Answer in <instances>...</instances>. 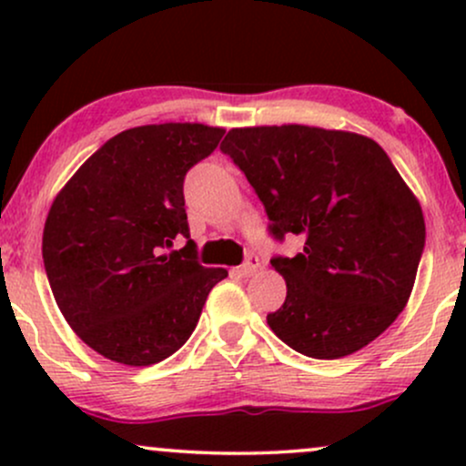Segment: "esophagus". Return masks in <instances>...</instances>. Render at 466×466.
<instances>
[{"label":"esophagus","mask_w":466,"mask_h":466,"mask_svg":"<svg viewBox=\"0 0 466 466\" xmlns=\"http://www.w3.org/2000/svg\"><path fill=\"white\" fill-rule=\"evenodd\" d=\"M258 267H260L258 256H256V254H249L248 258H245V263L238 267V274H240V276H254V274H256V269H258Z\"/></svg>","instance_id":"esophagus-1"}]
</instances>
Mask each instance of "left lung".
Instances as JSON below:
<instances>
[{
    "label": "left lung",
    "mask_w": 466,
    "mask_h": 466,
    "mask_svg": "<svg viewBox=\"0 0 466 466\" xmlns=\"http://www.w3.org/2000/svg\"><path fill=\"white\" fill-rule=\"evenodd\" d=\"M221 151L263 201L271 237L304 240L293 258H271L287 298L269 329L313 360L377 339L408 304L425 249L422 210L388 153L304 125L232 129Z\"/></svg>",
    "instance_id": "1"
}]
</instances>
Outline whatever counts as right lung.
Here are the masks:
<instances>
[{"mask_svg": "<svg viewBox=\"0 0 466 466\" xmlns=\"http://www.w3.org/2000/svg\"><path fill=\"white\" fill-rule=\"evenodd\" d=\"M223 129L166 122L106 140L56 195L44 265L63 318L89 349L125 366H153L188 341L210 289L228 269L197 260L186 173ZM177 236L181 250L164 252Z\"/></svg>", "mask_w": 466, "mask_h": 466, "instance_id": "add662e5", "label": "right lung"}]
</instances>
